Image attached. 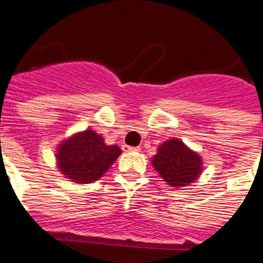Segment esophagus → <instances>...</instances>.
I'll return each instance as SVG.
<instances>
[{"label":"esophagus","instance_id":"34e87169","mask_svg":"<svg viewBox=\"0 0 263 263\" xmlns=\"http://www.w3.org/2000/svg\"><path fill=\"white\" fill-rule=\"evenodd\" d=\"M123 150H124V151H129V153H135V151H140V147L123 146Z\"/></svg>","mask_w":263,"mask_h":263}]
</instances>
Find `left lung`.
I'll use <instances>...</instances> for the list:
<instances>
[{"instance_id":"1","label":"left lung","mask_w":263,"mask_h":263,"mask_svg":"<svg viewBox=\"0 0 263 263\" xmlns=\"http://www.w3.org/2000/svg\"><path fill=\"white\" fill-rule=\"evenodd\" d=\"M201 158L178 139H168L154 155L153 166L172 186H183L197 180L201 173Z\"/></svg>"}]
</instances>
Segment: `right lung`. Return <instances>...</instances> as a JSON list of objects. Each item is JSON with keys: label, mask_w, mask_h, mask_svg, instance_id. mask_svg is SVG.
<instances>
[{"label": "right lung", "mask_w": 263, "mask_h": 263, "mask_svg": "<svg viewBox=\"0 0 263 263\" xmlns=\"http://www.w3.org/2000/svg\"><path fill=\"white\" fill-rule=\"evenodd\" d=\"M121 154L117 146H108L95 131L77 134L58 147V167L78 183L97 181Z\"/></svg>", "instance_id": "1"}]
</instances>
